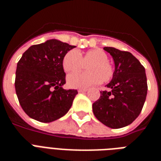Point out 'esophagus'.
<instances>
[{"label":"esophagus","mask_w":161,"mask_h":161,"mask_svg":"<svg viewBox=\"0 0 161 161\" xmlns=\"http://www.w3.org/2000/svg\"><path fill=\"white\" fill-rule=\"evenodd\" d=\"M87 91V89H78V92L79 93H85Z\"/></svg>","instance_id":"1"}]
</instances>
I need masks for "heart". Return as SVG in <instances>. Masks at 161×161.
<instances>
[{
    "mask_svg": "<svg viewBox=\"0 0 161 161\" xmlns=\"http://www.w3.org/2000/svg\"><path fill=\"white\" fill-rule=\"evenodd\" d=\"M87 72L71 74L67 83L71 88H88L102 82H108L114 76V68L108 61V55L102 49L89 50L85 54L71 50L63 58L64 70L68 73L78 72L83 65Z\"/></svg>",
    "mask_w": 161,
    "mask_h": 161,
    "instance_id": "obj_1",
    "label": "heart"
}]
</instances>
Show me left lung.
Wrapping results in <instances>:
<instances>
[{"mask_svg":"<svg viewBox=\"0 0 161 161\" xmlns=\"http://www.w3.org/2000/svg\"><path fill=\"white\" fill-rule=\"evenodd\" d=\"M114 59L115 68L107 90L93 104L95 117L113 129L128 126L143 109L147 93L145 68L131 53L105 47Z\"/></svg>","mask_w":161,"mask_h":161,"instance_id":"1","label":"left lung"}]
</instances>
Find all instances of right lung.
I'll return each mask as SVG.
<instances>
[{
	"label": "right lung",
	"mask_w": 161,
	"mask_h": 161,
	"mask_svg": "<svg viewBox=\"0 0 161 161\" xmlns=\"http://www.w3.org/2000/svg\"><path fill=\"white\" fill-rule=\"evenodd\" d=\"M75 46L57 39L33 45L17 64L15 90L25 113L42 123H51L66 114L77 94L63 89V58Z\"/></svg>",
	"instance_id": "right-lung-1"
}]
</instances>
